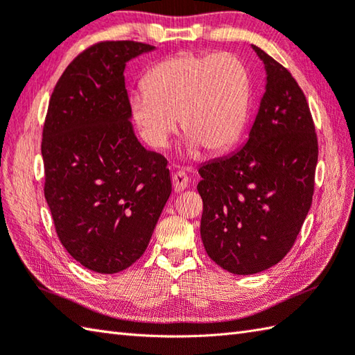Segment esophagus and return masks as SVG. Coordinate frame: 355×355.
<instances>
[{
  "label": "esophagus",
  "instance_id": "esophagus-1",
  "mask_svg": "<svg viewBox=\"0 0 355 355\" xmlns=\"http://www.w3.org/2000/svg\"><path fill=\"white\" fill-rule=\"evenodd\" d=\"M187 182H189V178H187L184 171L180 169V171L172 173V186H173V189H175V192L186 189Z\"/></svg>",
  "mask_w": 355,
  "mask_h": 355
}]
</instances>
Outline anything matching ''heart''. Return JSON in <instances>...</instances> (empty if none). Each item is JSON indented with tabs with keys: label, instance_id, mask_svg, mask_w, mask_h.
Here are the masks:
<instances>
[{
	"label": "heart",
	"instance_id": "heart-1",
	"mask_svg": "<svg viewBox=\"0 0 355 355\" xmlns=\"http://www.w3.org/2000/svg\"><path fill=\"white\" fill-rule=\"evenodd\" d=\"M143 89L144 94L130 100V114L154 149L168 146L177 118L191 154L197 148L209 155L223 154L245 128L251 75L234 53L172 55L149 69Z\"/></svg>",
	"mask_w": 355,
	"mask_h": 355
}]
</instances>
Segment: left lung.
<instances>
[{
    "instance_id": "left-lung-1",
    "label": "left lung",
    "mask_w": 355,
    "mask_h": 355,
    "mask_svg": "<svg viewBox=\"0 0 355 355\" xmlns=\"http://www.w3.org/2000/svg\"><path fill=\"white\" fill-rule=\"evenodd\" d=\"M266 92L246 144L198 169L201 240L218 266L261 272L294 246L314 196L318 141L309 104L286 67L254 46Z\"/></svg>"
}]
</instances>
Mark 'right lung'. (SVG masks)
I'll return each mask as SVG.
<instances>
[{"label": "right lung", "instance_id": "add662e5", "mask_svg": "<svg viewBox=\"0 0 355 355\" xmlns=\"http://www.w3.org/2000/svg\"><path fill=\"white\" fill-rule=\"evenodd\" d=\"M154 46L100 41L62 72L49 101L44 197L61 245L85 268L115 274L140 259L172 183L168 159L132 130L126 62Z\"/></svg>", "mask_w": 355, "mask_h": 355}]
</instances>
